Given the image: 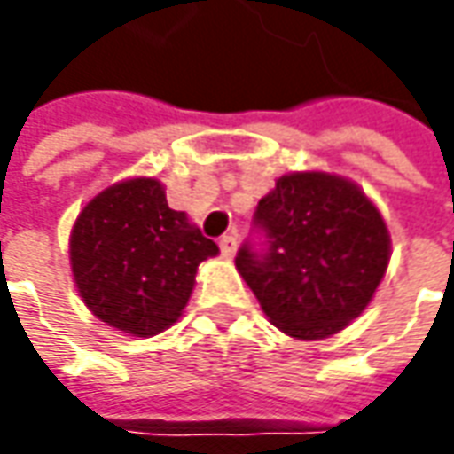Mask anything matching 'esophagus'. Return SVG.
<instances>
[{
	"label": "esophagus",
	"instance_id": "34e87169",
	"mask_svg": "<svg viewBox=\"0 0 454 454\" xmlns=\"http://www.w3.org/2000/svg\"><path fill=\"white\" fill-rule=\"evenodd\" d=\"M219 250H222V254L224 257H232L237 250V237L230 232V235H222L219 237Z\"/></svg>",
	"mask_w": 454,
	"mask_h": 454
}]
</instances>
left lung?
Returning <instances> with one entry per match:
<instances>
[{"label":"left lung","mask_w":454,"mask_h":454,"mask_svg":"<svg viewBox=\"0 0 454 454\" xmlns=\"http://www.w3.org/2000/svg\"><path fill=\"white\" fill-rule=\"evenodd\" d=\"M235 265L272 325L325 339L361 316L389 262L387 224L364 192L318 171L278 179L257 201Z\"/></svg>","instance_id":"left-lung-1"}]
</instances>
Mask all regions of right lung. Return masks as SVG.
I'll use <instances>...</instances> for the list:
<instances>
[{
  "label": "right lung",
  "instance_id": "right-lung-1",
  "mask_svg": "<svg viewBox=\"0 0 454 454\" xmlns=\"http://www.w3.org/2000/svg\"><path fill=\"white\" fill-rule=\"evenodd\" d=\"M217 245L168 209L156 179L100 192L70 237V262L85 305L123 333L149 339L182 316L201 260Z\"/></svg>",
  "mask_w": 454,
  "mask_h": 454
}]
</instances>
